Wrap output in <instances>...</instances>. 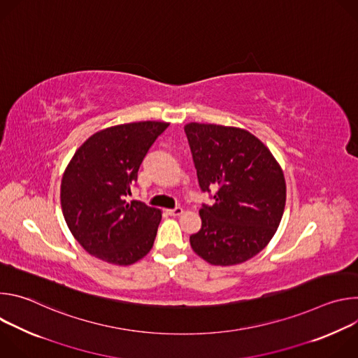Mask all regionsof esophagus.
I'll use <instances>...</instances> for the list:
<instances>
[{
	"instance_id": "1",
	"label": "esophagus",
	"mask_w": 358,
	"mask_h": 358,
	"mask_svg": "<svg viewBox=\"0 0 358 358\" xmlns=\"http://www.w3.org/2000/svg\"><path fill=\"white\" fill-rule=\"evenodd\" d=\"M167 213H169V215H171V217H178V215H181V214L184 213V210H182L181 207H176V208H173V210H167Z\"/></svg>"
}]
</instances>
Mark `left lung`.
<instances>
[{
	"instance_id": "left-lung-1",
	"label": "left lung",
	"mask_w": 358,
	"mask_h": 358,
	"mask_svg": "<svg viewBox=\"0 0 358 358\" xmlns=\"http://www.w3.org/2000/svg\"><path fill=\"white\" fill-rule=\"evenodd\" d=\"M202 192L201 229L189 236L194 252L211 265L242 264L275 235L286 202L280 166L269 148L243 129L189 123L184 127Z\"/></svg>"
}]
</instances>
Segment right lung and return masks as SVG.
<instances>
[{"label":"right lung","instance_id":"right-lung-1","mask_svg":"<svg viewBox=\"0 0 358 358\" xmlns=\"http://www.w3.org/2000/svg\"><path fill=\"white\" fill-rule=\"evenodd\" d=\"M169 127L137 122L100 130L75 152L61 184V206L75 239L93 257L131 265L150 252L160 210L127 202L143 159Z\"/></svg>","mask_w":358,"mask_h":358}]
</instances>
